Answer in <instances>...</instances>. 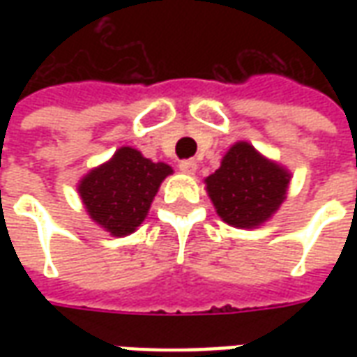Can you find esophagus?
<instances>
[{
    "mask_svg": "<svg viewBox=\"0 0 357 357\" xmlns=\"http://www.w3.org/2000/svg\"><path fill=\"white\" fill-rule=\"evenodd\" d=\"M179 170L183 172V174H195V172H197V160H193V158L181 160V162H179Z\"/></svg>",
    "mask_w": 357,
    "mask_h": 357,
    "instance_id": "34e87169",
    "label": "esophagus"
}]
</instances>
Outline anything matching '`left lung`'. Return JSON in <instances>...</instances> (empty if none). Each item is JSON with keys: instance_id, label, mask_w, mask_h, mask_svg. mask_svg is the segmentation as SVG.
Wrapping results in <instances>:
<instances>
[{"instance_id": "obj_1", "label": "left lung", "mask_w": 357, "mask_h": 357, "mask_svg": "<svg viewBox=\"0 0 357 357\" xmlns=\"http://www.w3.org/2000/svg\"><path fill=\"white\" fill-rule=\"evenodd\" d=\"M289 181V170L260 155L247 141L235 143L220 168L204 179L218 216L239 229L268 222L287 199Z\"/></svg>"}]
</instances>
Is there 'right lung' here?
<instances>
[{"label": "right lung", "mask_w": 357, "mask_h": 357, "mask_svg": "<svg viewBox=\"0 0 357 357\" xmlns=\"http://www.w3.org/2000/svg\"><path fill=\"white\" fill-rule=\"evenodd\" d=\"M172 172V166L149 160L137 149L120 147L109 162L80 179L78 193L95 224L112 237H124L147 218L158 187Z\"/></svg>", "instance_id": "add662e5"}]
</instances>
